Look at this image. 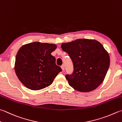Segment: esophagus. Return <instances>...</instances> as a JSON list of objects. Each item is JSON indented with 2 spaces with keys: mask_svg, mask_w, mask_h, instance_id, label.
Listing matches in <instances>:
<instances>
[{
  "mask_svg": "<svg viewBox=\"0 0 122 122\" xmlns=\"http://www.w3.org/2000/svg\"><path fill=\"white\" fill-rule=\"evenodd\" d=\"M61 68L62 69V70H63V71L65 70V66H64V65H62L61 66Z\"/></svg>",
  "mask_w": 122,
  "mask_h": 122,
  "instance_id": "1",
  "label": "esophagus"
}]
</instances>
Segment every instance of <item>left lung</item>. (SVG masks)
<instances>
[{
    "label": "left lung",
    "instance_id": "8db88e82",
    "mask_svg": "<svg viewBox=\"0 0 122 122\" xmlns=\"http://www.w3.org/2000/svg\"><path fill=\"white\" fill-rule=\"evenodd\" d=\"M73 61L74 71L67 74L69 85L80 92L93 90L104 80L110 65L108 52L98 41L79 39L61 45Z\"/></svg>",
    "mask_w": 122,
    "mask_h": 122
}]
</instances>
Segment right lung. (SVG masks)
<instances>
[{"instance_id": "right-lung-1", "label": "right lung", "mask_w": 122, "mask_h": 122, "mask_svg": "<svg viewBox=\"0 0 122 122\" xmlns=\"http://www.w3.org/2000/svg\"><path fill=\"white\" fill-rule=\"evenodd\" d=\"M57 46L34 42L20 48L16 56L15 71L20 82L29 89L39 90L51 85L61 68L51 53Z\"/></svg>"}]
</instances>
